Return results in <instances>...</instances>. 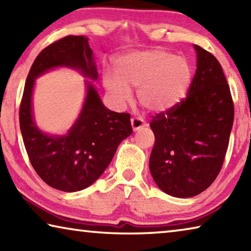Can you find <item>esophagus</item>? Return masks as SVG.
Returning a JSON list of instances; mask_svg holds the SVG:
<instances>
[{
	"label": "esophagus",
	"mask_w": 251,
	"mask_h": 251,
	"mask_svg": "<svg viewBox=\"0 0 251 251\" xmlns=\"http://www.w3.org/2000/svg\"><path fill=\"white\" fill-rule=\"evenodd\" d=\"M130 124H131V128H133L134 131L138 130V129H142V128H144V127L146 126V123L144 122L142 118H138V117L131 118Z\"/></svg>",
	"instance_id": "esophagus-1"
}]
</instances>
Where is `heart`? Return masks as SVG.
<instances>
[{"label":"heart","instance_id":"heart-1","mask_svg":"<svg viewBox=\"0 0 251 251\" xmlns=\"http://www.w3.org/2000/svg\"><path fill=\"white\" fill-rule=\"evenodd\" d=\"M193 69L185 57L165 50L127 53L114 64V74L106 71L103 85L116 106L130 100V88H137V100L151 113H167L179 105L188 93Z\"/></svg>","mask_w":251,"mask_h":251}]
</instances>
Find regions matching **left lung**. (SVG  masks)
Returning <instances> with one entry per match:
<instances>
[{
    "label": "left lung",
    "instance_id": "8db88e82",
    "mask_svg": "<svg viewBox=\"0 0 251 251\" xmlns=\"http://www.w3.org/2000/svg\"><path fill=\"white\" fill-rule=\"evenodd\" d=\"M197 70L187 97L167 113L152 116L155 144L150 171L171 196L194 197L209 187L222 169L233 123V101L222 65L194 45Z\"/></svg>",
    "mask_w": 251,
    "mask_h": 251
}]
</instances>
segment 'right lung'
Returning a JSON list of instances; mask_svg holds the SVG:
<instances>
[{
    "label": "right lung",
    "instance_id": "1",
    "mask_svg": "<svg viewBox=\"0 0 251 251\" xmlns=\"http://www.w3.org/2000/svg\"><path fill=\"white\" fill-rule=\"evenodd\" d=\"M71 67L85 77H99L88 37L69 35L37 55L25 83L20 106V127L25 150L42 180L62 192L73 193L91 186L105 172L123 139L133 131L130 115L106 108L92 83L80 114L66 135L42 131L33 120L32 94L35 78L55 67Z\"/></svg>",
    "mask_w": 251,
    "mask_h": 251
}]
</instances>
